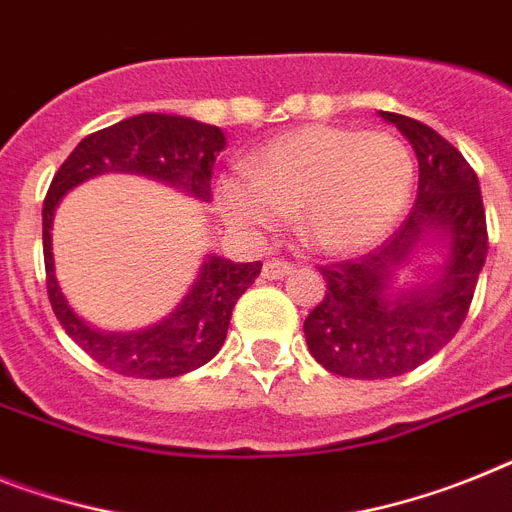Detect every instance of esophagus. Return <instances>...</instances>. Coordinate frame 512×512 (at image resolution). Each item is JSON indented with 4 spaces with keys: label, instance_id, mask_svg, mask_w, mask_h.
<instances>
[{
    "label": "esophagus",
    "instance_id": "obj_1",
    "mask_svg": "<svg viewBox=\"0 0 512 512\" xmlns=\"http://www.w3.org/2000/svg\"><path fill=\"white\" fill-rule=\"evenodd\" d=\"M291 270H294V265L291 263H283V260H268V263L263 265V276L270 278V281H276V278L289 276Z\"/></svg>",
    "mask_w": 512,
    "mask_h": 512
}]
</instances>
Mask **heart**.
I'll list each match as a JSON object with an SVG mask.
<instances>
[{
    "mask_svg": "<svg viewBox=\"0 0 512 512\" xmlns=\"http://www.w3.org/2000/svg\"><path fill=\"white\" fill-rule=\"evenodd\" d=\"M414 158L393 132L309 124L260 148L247 171L223 176L218 208L247 236L296 231L325 255H354L388 234L409 205Z\"/></svg>",
    "mask_w": 512,
    "mask_h": 512,
    "instance_id": "1",
    "label": "heart"
}]
</instances>
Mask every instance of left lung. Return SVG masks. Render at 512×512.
Instances as JSON below:
<instances>
[{"label": "left lung", "mask_w": 512, "mask_h": 512, "mask_svg": "<svg viewBox=\"0 0 512 512\" xmlns=\"http://www.w3.org/2000/svg\"><path fill=\"white\" fill-rule=\"evenodd\" d=\"M377 114L414 148L416 203L369 255L322 268L328 291L304 320L309 354L354 380L406 375L450 343L487 260L482 190L466 158L424 122Z\"/></svg>", "instance_id": "obj_1"}]
</instances>
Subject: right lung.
I'll use <instances>...</instances> for the list:
<instances>
[{"label": "right lung", "mask_w": 512, "mask_h": 512, "mask_svg": "<svg viewBox=\"0 0 512 512\" xmlns=\"http://www.w3.org/2000/svg\"><path fill=\"white\" fill-rule=\"evenodd\" d=\"M226 148L221 127L174 114H137L83 137L62 163L44 200V263L54 315L67 336L119 375L163 380L187 375L221 351L236 299L255 283L263 263L205 255L182 302L148 328L103 330L80 317L57 281L51 223L62 197L101 174H137L210 203V176Z\"/></svg>", "instance_id": "add662e5"}]
</instances>
